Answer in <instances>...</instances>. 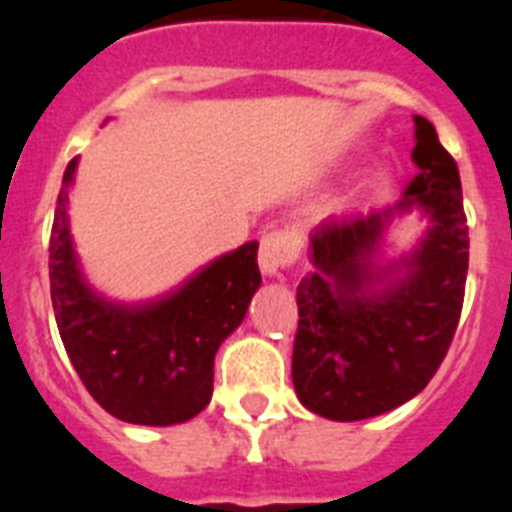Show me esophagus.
Segmentation results:
<instances>
[{
    "label": "esophagus",
    "mask_w": 512,
    "mask_h": 512,
    "mask_svg": "<svg viewBox=\"0 0 512 512\" xmlns=\"http://www.w3.org/2000/svg\"><path fill=\"white\" fill-rule=\"evenodd\" d=\"M299 257V239L293 231H273L260 242V270L270 278L281 275Z\"/></svg>",
    "instance_id": "34e87169"
}]
</instances>
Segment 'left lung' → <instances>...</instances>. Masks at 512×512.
Here are the masks:
<instances>
[{
    "mask_svg": "<svg viewBox=\"0 0 512 512\" xmlns=\"http://www.w3.org/2000/svg\"><path fill=\"white\" fill-rule=\"evenodd\" d=\"M415 141L417 172L397 206L327 219L309 237L291 373L301 404L327 420H366L417 397L459 324L469 270L459 167L422 115ZM412 207L431 219L426 237L410 256L381 263L390 219Z\"/></svg>",
    "mask_w": 512,
    "mask_h": 512,
    "instance_id": "obj_1",
    "label": "left lung"
}]
</instances>
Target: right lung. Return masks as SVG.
Wrapping results in <instances>:
<instances>
[{
  "instance_id": "add662e5",
  "label": "right lung",
  "mask_w": 512,
  "mask_h": 512,
  "mask_svg": "<svg viewBox=\"0 0 512 512\" xmlns=\"http://www.w3.org/2000/svg\"><path fill=\"white\" fill-rule=\"evenodd\" d=\"M66 164L53 213L48 270L56 324L71 366L95 402L133 425L188 422L213 394V358L260 288L257 242L208 262L162 299L118 304L84 281L69 231Z\"/></svg>"
}]
</instances>
